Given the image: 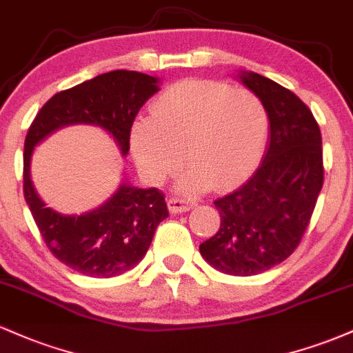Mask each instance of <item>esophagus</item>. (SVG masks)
Here are the masks:
<instances>
[{
    "instance_id": "34e87169",
    "label": "esophagus",
    "mask_w": 353,
    "mask_h": 353,
    "mask_svg": "<svg viewBox=\"0 0 353 353\" xmlns=\"http://www.w3.org/2000/svg\"><path fill=\"white\" fill-rule=\"evenodd\" d=\"M194 204L196 202L190 201V199H184V197H177V196H172L169 197L168 201V205H169V210H171L172 214H181V212H185V210L192 209Z\"/></svg>"
}]
</instances>
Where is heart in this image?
<instances>
[{"label": "heart", "instance_id": "heart-1", "mask_svg": "<svg viewBox=\"0 0 353 353\" xmlns=\"http://www.w3.org/2000/svg\"><path fill=\"white\" fill-rule=\"evenodd\" d=\"M267 136L269 112L252 91L188 79L165 89L152 103L151 117L132 125L131 148L152 181L179 171L185 154L192 171L184 185L204 189L247 176L262 157Z\"/></svg>", "mask_w": 353, "mask_h": 353}]
</instances>
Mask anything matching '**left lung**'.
<instances>
[{"instance_id": "left-lung-1", "label": "left lung", "mask_w": 353, "mask_h": 353, "mask_svg": "<svg viewBox=\"0 0 353 353\" xmlns=\"http://www.w3.org/2000/svg\"><path fill=\"white\" fill-rule=\"evenodd\" d=\"M241 78L269 112V149L249 181L214 201L221 225L199 250L221 272L249 277L301 244L323 185V154L320 128L302 99L257 72Z\"/></svg>"}]
</instances>
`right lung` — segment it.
<instances>
[{"mask_svg": "<svg viewBox=\"0 0 353 353\" xmlns=\"http://www.w3.org/2000/svg\"><path fill=\"white\" fill-rule=\"evenodd\" d=\"M154 92L157 79L117 70L56 92L28 129L23 152V192L44 244L58 261L89 277L109 279L131 270L148 252L157 225L169 216L159 189L123 184L106 204L83 216H61L36 196L30 179L34 145L68 124L106 129L125 154L137 112Z\"/></svg>", "mask_w": 353, "mask_h": 353, "instance_id": "obj_1", "label": "right lung"}]
</instances>
